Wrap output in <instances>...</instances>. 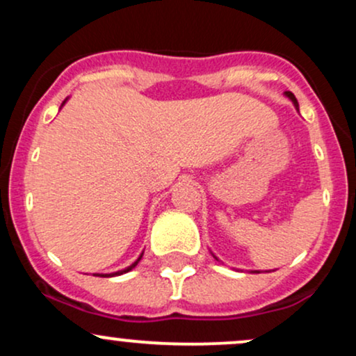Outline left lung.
Masks as SVG:
<instances>
[{
  "instance_id": "1",
  "label": "left lung",
  "mask_w": 356,
  "mask_h": 356,
  "mask_svg": "<svg viewBox=\"0 0 356 356\" xmlns=\"http://www.w3.org/2000/svg\"><path fill=\"white\" fill-rule=\"evenodd\" d=\"M284 95H286V97H288V99L293 102V105H295V108L298 110V112H300V105H298V100L295 99V95H293V93H291V92H284ZM211 254H212V256H214V257H216V259H218V261H219V257H218V256H216V254H214V252H212V251H211ZM219 263H222V261H219ZM251 273H259V271H251Z\"/></svg>"
}]
</instances>
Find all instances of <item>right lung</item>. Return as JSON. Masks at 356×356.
<instances>
[{"label": "right lung", "instance_id": "1", "mask_svg": "<svg viewBox=\"0 0 356 356\" xmlns=\"http://www.w3.org/2000/svg\"><path fill=\"white\" fill-rule=\"evenodd\" d=\"M67 100H68V99H65V100H63V104H61V107H63V105L67 104ZM61 107H60V108H61ZM142 256H144V252H142V254L138 256L137 259L134 261L132 264H130V266H127V268H124V269H120V271H115V273H105V275H104V273H95V275H93V276H100V277H113V276H120V275H124V273H129V271H132V269L137 266V264H138V261L142 259Z\"/></svg>", "mask_w": 356, "mask_h": 356}]
</instances>
